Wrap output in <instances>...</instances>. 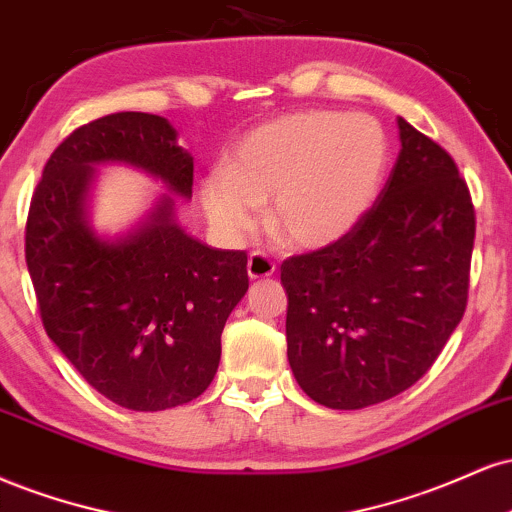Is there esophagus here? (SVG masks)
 <instances>
[{"label": "esophagus", "instance_id": "34e87169", "mask_svg": "<svg viewBox=\"0 0 512 512\" xmlns=\"http://www.w3.org/2000/svg\"><path fill=\"white\" fill-rule=\"evenodd\" d=\"M246 273H249L251 280H266L275 273V263L261 251H254L249 256V263H246Z\"/></svg>", "mask_w": 512, "mask_h": 512}]
</instances>
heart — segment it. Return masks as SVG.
Here are the masks:
<instances>
[{"instance_id":"b5f03b06","label":"heart","mask_w":512,"mask_h":512,"mask_svg":"<svg viewBox=\"0 0 512 512\" xmlns=\"http://www.w3.org/2000/svg\"><path fill=\"white\" fill-rule=\"evenodd\" d=\"M388 138L369 114L306 110L256 126L234 143L225 170L201 184V206L225 242L268 225L294 249H323L350 234L374 203Z\"/></svg>"}]
</instances>
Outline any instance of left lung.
Segmentation results:
<instances>
[{
	"instance_id": "8db88e82",
	"label": "left lung",
	"mask_w": 512,
	"mask_h": 512,
	"mask_svg": "<svg viewBox=\"0 0 512 512\" xmlns=\"http://www.w3.org/2000/svg\"><path fill=\"white\" fill-rule=\"evenodd\" d=\"M400 155L374 208L335 244L280 266L287 359L330 410H362L422 378L470 290L474 206L450 155L398 117Z\"/></svg>"
}]
</instances>
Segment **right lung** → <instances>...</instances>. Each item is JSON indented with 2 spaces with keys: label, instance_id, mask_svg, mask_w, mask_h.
Wrapping results in <instances>:
<instances>
[{
  "label": "right lung",
  "instance_id": "right-lung-1",
  "mask_svg": "<svg viewBox=\"0 0 512 512\" xmlns=\"http://www.w3.org/2000/svg\"><path fill=\"white\" fill-rule=\"evenodd\" d=\"M122 162L191 198L194 158L165 117L117 112L78 126L30 198L26 263L47 335L86 381L134 412L196 400L220 364L227 316L249 290L244 251L198 242L162 196L122 237L93 232L95 167Z\"/></svg>",
  "mask_w": 512,
  "mask_h": 512
}]
</instances>
